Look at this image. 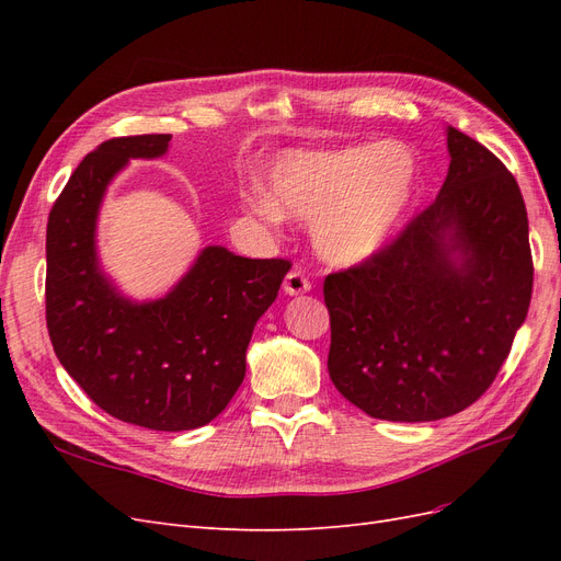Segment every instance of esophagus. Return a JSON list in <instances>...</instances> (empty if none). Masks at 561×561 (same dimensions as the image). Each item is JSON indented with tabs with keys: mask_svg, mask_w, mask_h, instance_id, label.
Listing matches in <instances>:
<instances>
[{
	"mask_svg": "<svg viewBox=\"0 0 561 561\" xmlns=\"http://www.w3.org/2000/svg\"><path fill=\"white\" fill-rule=\"evenodd\" d=\"M283 290H285V295H293V297L304 295V293H309V290H311V280H309L307 276H304L299 268H293L290 274L285 276Z\"/></svg>",
	"mask_w": 561,
	"mask_h": 561,
	"instance_id": "1",
	"label": "esophagus"
}]
</instances>
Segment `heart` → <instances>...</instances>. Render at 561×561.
Instances as JSON below:
<instances>
[{"mask_svg": "<svg viewBox=\"0 0 561 561\" xmlns=\"http://www.w3.org/2000/svg\"><path fill=\"white\" fill-rule=\"evenodd\" d=\"M421 168L402 142L339 149H290L264 168L268 194L254 192L243 206L268 225L283 209L313 220V245L336 266L363 264L390 241L410 213Z\"/></svg>", "mask_w": 561, "mask_h": 561, "instance_id": "1", "label": "heart"}]
</instances>
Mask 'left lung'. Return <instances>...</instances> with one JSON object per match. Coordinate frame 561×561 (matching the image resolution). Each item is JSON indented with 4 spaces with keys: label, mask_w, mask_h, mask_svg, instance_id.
<instances>
[{
    "label": "left lung",
    "mask_w": 561,
    "mask_h": 561,
    "mask_svg": "<svg viewBox=\"0 0 561 561\" xmlns=\"http://www.w3.org/2000/svg\"><path fill=\"white\" fill-rule=\"evenodd\" d=\"M437 198L375 257L322 285L330 379L383 421L463 412L496 379L529 311V219L513 173L447 128Z\"/></svg>",
    "instance_id": "1"
}]
</instances>
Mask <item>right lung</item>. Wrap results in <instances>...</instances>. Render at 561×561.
I'll return each instance as SVG.
<instances>
[{"instance_id":"1","label":"right lung","mask_w":561,"mask_h":561,"mask_svg":"<svg viewBox=\"0 0 561 561\" xmlns=\"http://www.w3.org/2000/svg\"><path fill=\"white\" fill-rule=\"evenodd\" d=\"M171 135L112 138L83 157L46 227V328L60 365L100 410L149 431H192L225 410L245 377L257 320L290 262L203 248L171 293L133 301L103 274L95 222L128 159L163 157Z\"/></svg>"}]
</instances>
